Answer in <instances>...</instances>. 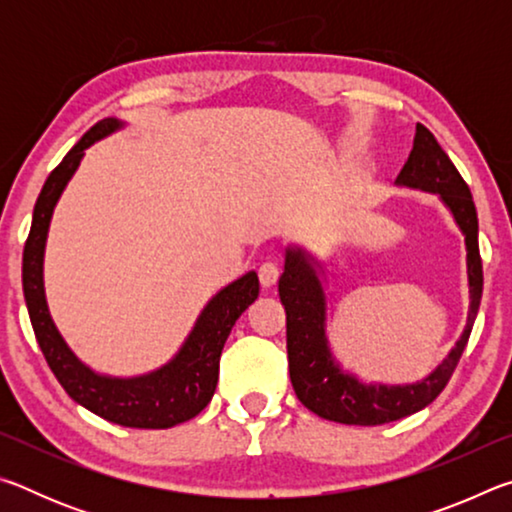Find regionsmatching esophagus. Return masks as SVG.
Instances as JSON below:
<instances>
[{
	"label": "esophagus",
	"instance_id": "obj_1",
	"mask_svg": "<svg viewBox=\"0 0 512 512\" xmlns=\"http://www.w3.org/2000/svg\"><path fill=\"white\" fill-rule=\"evenodd\" d=\"M257 275H259V282H262V287H273V284L277 282V277H280V266H277L275 262H264L259 264L257 268Z\"/></svg>",
	"mask_w": 512,
	"mask_h": 512
}]
</instances>
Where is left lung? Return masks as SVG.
I'll list each match as a JSON object with an SVG mask.
<instances>
[{
	"label": "left lung",
	"instance_id": "obj_1",
	"mask_svg": "<svg viewBox=\"0 0 512 512\" xmlns=\"http://www.w3.org/2000/svg\"><path fill=\"white\" fill-rule=\"evenodd\" d=\"M397 183L424 192L440 194L452 210L458 228L465 235L467 277H470V314L467 325L449 352V357L420 384L411 386H366L334 366L325 339V296L314 268L300 250H287L284 273L277 282L280 300L287 311V352L289 375L298 400L311 413L341 424L375 427L422 411L443 393L447 381L461 361L470 339L474 318L479 314L483 293V264L479 253V219L472 192L461 173L440 149L429 128L415 126V140L409 160L397 176Z\"/></svg>",
	"mask_w": 512,
	"mask_h": 512
}]
</instances>
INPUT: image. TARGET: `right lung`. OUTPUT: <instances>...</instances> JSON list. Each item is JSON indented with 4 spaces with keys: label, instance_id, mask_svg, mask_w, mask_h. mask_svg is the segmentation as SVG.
I'll use <instances>...</instances> for the list:
<instances>
[{
    "label": "right lung",
    "instance_id": "obj_1",
    "mask_svg": "<svg viewBox=\"0 0 512 512\" xmlns=\"http://www.w3.org/2000/svg\"><path fill=\"white\" fill-rule=\"evenodd\" d=\"M119 128L117 119H101L85 133L63 162L49 173L47 183L33 207L31 232L22 255V287L29 318L42 354L65 393L103 420L135 429H169L173 424L196 418L216 391L219 361L232 325L259 296L257 273H248L225 287L203 309L183 350L167 366L135 379H112L94 375L74 357L51 323L45 287H42V255L51 212L67 180L79 167L83 151L101 137Z\"/></svg>",
    "mask_w": 512,
    "mask_h": 512
}]
</instances>
